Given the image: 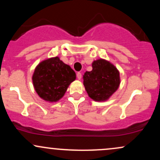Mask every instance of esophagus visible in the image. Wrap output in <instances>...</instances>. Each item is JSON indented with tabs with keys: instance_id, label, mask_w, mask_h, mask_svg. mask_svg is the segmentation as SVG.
<instances>
[{
	"instance_id": "34e87169",
	"label": "esophagus",
	"mask_w": 160,
	"mask_h": 160,
	"mask_svg": "<svg viewBox=\"0 0 160 160\" xmlns=\"http://www.w3.org/2000/svg\"><path fill=\"white\" fill-rule=\"evenodd\" d=\"M77 78H78V80H80V79H81V78H82L81 73L78 72V74H77Z\"/></svg>"
}]
</instances>
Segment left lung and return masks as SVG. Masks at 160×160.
Instances as JSON below:
<instances>
[{
	"mask_svg": "<svg viewBox=\"0 0 160 160\" xmlns=\"http://www.w3.org/2000/svg\"><path fill=\"white\" fill-rule=\"evenodd\" d=\"M92 66V70L83 75V85L92 99L104 102L119 88L120 72L111 62L102 58L93 62Z\"/></svg>",
	"mask_w": 160,
	"mask_h": 160,
	"instance_id": "left-lung-1",
	"label": "left lung"
}]
</instances>
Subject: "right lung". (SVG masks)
I'll list each match as a JSON object with an SVG mask.
<instances>
[{
  "label": "right lung",
  "instance_id": "obj_1",
  "mask_svg": "<svg viewBox=\"0 0 160 160\" xmlns=\"http://www.w3.org/2000/svg\"><path fill=\"white\" fill-rule=\"evenodd\" d=\"M75 79L74 70L57 56L40 62L32 77L37 93L42 99L50 102L62 98Z\"/></svg>",
  "mask_w": 160,
  "mask_h": 160
}]
</instances>
